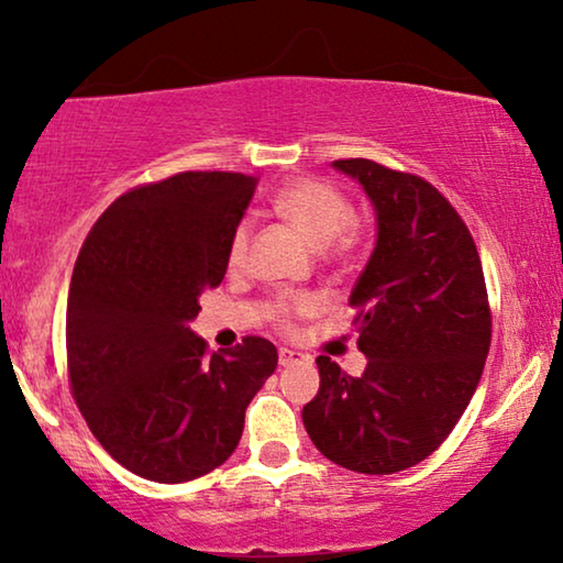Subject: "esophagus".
Instances as JSON below:
<instances>
[{
    "instance_id": "34e87169",
    "label": "esophagus",
    "mask_w": 563,
    "mask_h": 563,
    "mask_svg": "<svg viewBox=\"0 0 563 563\" xmlns=\"http://www.w3.org/2000/svg\"><path fill=\"white\" fill-rule=\"evenodd\" d=\"M305 361V356L302 353H297V351H289V349H279V366H295V364H302Z\"/></svg>"
}]
</instances>
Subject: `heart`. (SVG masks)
I'll use <instances>...</instances> for the list:
<instances>
[{
	"instance_id": "1",
	"label": "heart",
	"mask_w": 563,
	"mask_h": 563,
	"mask_svg": "<svg viewBox=\"0 0 563 563\" xmlns=\"http://www.w3.org/2000/svg\"><path fill=\"white\" fill-rule=\"evenodd\" d=\"M274 210L289 222L291 228L299 230L312 249H328L353 220V205L351 199L338 191L330 184L320 179H310V176H299L276 191ZM251 241V225L249 222H238L233 233H230L228 243V264L230 268H238L245 261V251H249ZM349 238H343V249H349ZM318 310V299L312 295H279L266 305V314L274 325L282 330L291 328V320L302 318V314H312Z\"/></svg>"
}]
</instances>
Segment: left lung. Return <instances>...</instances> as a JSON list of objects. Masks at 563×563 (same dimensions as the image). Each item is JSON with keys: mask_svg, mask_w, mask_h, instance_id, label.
Here are the masks:
<instances>
[{"mask_svg": "<svg viewBox=\"0 0 563 563\" xmlns=\"http://www.w3.org/2000/svg\"><path fill=\"white\" fill-rule=\"evenodd\" d=\"M376 212V249L351 291L368 364L345 374L318 356L305 405L322 456L358 474H395L428 459L464 415L492 343L482 258L466 222L422 176L368 158L333 161Z\"/></svg>", "mask_w": 563, "mask_h": 563, "instance_id": "8db88e82", "label": "left lung"}]
</instances>
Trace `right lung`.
<instances>
[{"mask_svg": "<svg viewBox=\"0 0 563 563\" xmlns=\"http://www.w3.org/2000/svg\"><path fill=\"white\" fill-rule=\"evenodd\" d=\"M256 176L181 172L125 191L89 230L66 307L68 384L110 456L179 484L225 464L276 368L272 341L207 353L189 330L220 287Z\"/></svg>", "mask_w": 563, "mask_h": 563, "instance_id": "obj_1", "label": "right lung"}]
</instances>
